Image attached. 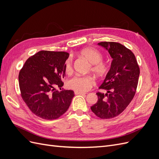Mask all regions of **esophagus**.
Here are the masks:
<instances>
[{
	"label": "esophagus",
	"mask_w": 159,
	"mask_h": 159,
	"mask_svg": "<svg viewBox=\"0 0 159 159\" xmlns=\"http://www.w3.org/2000/svg\"><path fill=\"white\" fill-rule=\"evenodd\" d=\"M75 95H85V93L79 92V91H75Z\"/></svg>",
	"instance_id": "obj_1"
}]
</instances>
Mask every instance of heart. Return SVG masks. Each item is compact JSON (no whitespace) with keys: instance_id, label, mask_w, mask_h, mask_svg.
<instances>
[{"instance_id":"b5f03b06","label":"heart","mask_w":159,"mask_h":159,"mask_svg":"<svg viewBox=\"0 0 159 159\" xmlns=\"http://www.w3.org/2000/svg\"><path fill=\"white\" fill-rule=\"evenodd\" d=\"M80 55L87 60L92 65L91 71L98 77H103L109 70L108 64L102 61L103 56L98 50L93 48H85L80 52ZM66 71L70 73L72 70V58H69L65 63ZM94 84L93 79L90 76L75 75L68 81L70 87L79 92H85Z\"/></svg>"}]
</instances>
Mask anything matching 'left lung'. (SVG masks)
I'll use <instances>...</instances> for the list:
<instances>
[{
	"label": "left lung",
	"mask_w": 159,
	"mask_h": 159,
	"mask_svg": "<svg viewBox=\"0 0 159 159\" xmlns=\"http://www.w3.org/2000/svg\"><path fill=\"white\" fill-rule=\"evenodd\" d=\"M98 44L106 50L113 60L99 87L106 93H96L98 100L91 109L99 118L108 119L118 116L131 103L136 92L140 70L134 54L125 46L113 42Z\"/></svg>",
	"instance_id": "obj_1"
}]
</instances>
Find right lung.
<instances>
[{
    "label": "right lung",
    "instance_id": "add662e5",
    "mask_svg": "<svg viewBox=\"0 0 159 159\" xmlns=\"http://www.w3.org/2000/svg\"><path fill=\"white\" fill-rule=\"evenodd\" d=\"M69 54L42 50L28 58L18 75L23 100L31 111L42 119H56L68 109L74 97L72 90L60 89L66 75Z\"/></svg>",
    "mask_w": 159,
    "mask_h": 159
}]
</instances>
